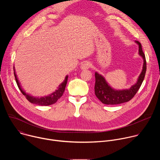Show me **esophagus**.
Listing matches in <instances>:
<instances>
[{"instance_id": "1", "label": "esophagus", "mask_w": 160, "mask_h": 160, "mask_svg": "<svg viewBox=\"0 0 160 160\" xmlns=\"http://www.w3.org/2000/svg\"><path fill=\"white\" fill-rule=\"evenodd\" d=\"M91 65H92V64H91L90 62L88 61H86V62H84L81 65V69L82 70H87V69H88V68L91 66Z\"/></svg>"}]
</instances>
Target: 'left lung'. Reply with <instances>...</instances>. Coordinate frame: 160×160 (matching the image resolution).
Here are the masks:
<instances>
[{
    "instance_id": "1",
    "label": "left lung",
    "mask_w": 160,
    "mask_h": 160,
    "mask_svg": "<svg viewBox=\"0 0 160 160\" xmlns=\"http://www.w3.org/2000/svg\"><path fill=\"white\" fill-rule=\"evenodd\" d=\"M135 42L139 45V52L144 59V64L142 72L139 77L138 82L129 89L123 90H116L112 89L108 85L104 78L96 72V83L94 87L95 94L103 104L114 105L128 102L134 97L140 88L146 75V60L145 54L142 51L141 43L138 40H135Z\"/></svg>"
}]
</instances>
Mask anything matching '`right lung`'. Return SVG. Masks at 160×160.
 I'll list each match as a JSON object with an SVG mask.
<instances>
[{
  "mask_svg": "<svg viewBox=\"0 0 160 160\" xmlns=\"http://www.w3.org/2000/svg\"><path fill=\"white\" fill-rule=\"evenodd\" d=\"M14 75L15 80H16V83L18 85V87L19 88L21 93L26 96L27 100L29 102H30L31 103L37 104V105H40V106H49V105H51V104L56 102L62 96V94L64 92L65 87H66V85L67 83V81H68V76H66L65 77V79L63 81V82L59 85L58 89L56 90L55 92H53L52 94H51L48 96H45V97H42V98H35V97L31 96L28 94H27L25 91L21 88L20 85H19V83L18 80V78L16 77V73L14 72Z\"/></svg>",
  "mask_w": 160,
  "mask_h": 160,
  "instance_id": "1",
  "label": "right lung"
}]
</instances>
